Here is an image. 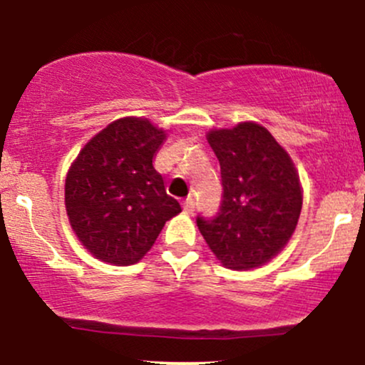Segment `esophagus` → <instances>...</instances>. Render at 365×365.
I'll return each mask as SVG.
<instances>
[{
  "label": "esophagus",
  "instance_id": "obj_1",
  "mask_svg": "<svg viewBox=\"0 0 365 365\" xmlns=\"http://www.w3.org/2000/svg\"><path fill=\"white\" fill-rule=\"evenodd\" d=\"M194 210H196V201H194L192 197H187V200L183 201V212L192 213Z\"/></svg>",
  "mask_w": 365,
  "mask_h": 365
}]
</instances>
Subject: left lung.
<instances>
[{
	"mask_svg": "<svg viewBox=\"0 0 365 365\" xmlns=\"http://www.w3.org/2000/svg\"><path fill=\"white\" fill-rule=\"evenodd\" d=\"M208 143L220 164L222 200L213 217L197 215V227L222 264L261 267L297 227L302 189L295 165L257 123L213 130Z\"/></svg>",
	"mask_w": 365,
	"mask_h": 365,
	"instance_id": "1",
	"label": "left lung"
}]
</instances>
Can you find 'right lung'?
I'll list each match as a JSON object with an SVG mask.
<instances>
[{"label": "right lung", "instance_id": "1", "mask_svg": "<svg viewBox=\"0 0 365 365\" xmlns=\"http://www.w3.org/2000/svg\"><path fill=\"white\" fill-rule=\"evenodd\" d=\"M165 134L143 118H121L98 132L70 168V226L95 257L134 264L182 206L165 192L153 159Z\"/></svg>", "mask_w": 365, "mask_h": 365}]
</instances>
